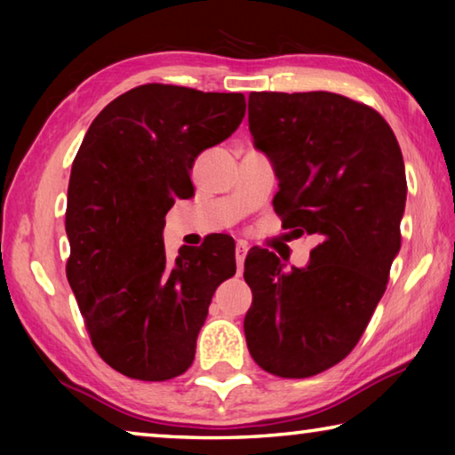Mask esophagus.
Wrapping results in <instances>:
<instances>
[{
	"mask_svg": "<svg viewBox=\"0 0 455 455\" xmlns=\"http://www.w3.org/2000/svg\"><path fill=\"white\" fill-rule=\"evenodd\" d=\"M246 252H249V246H246L244 243H238V244L235 246V259H236V268H238V273H243Z\"/></svg>",
	"mask_w": 455,
	"mask_h": 455,
	"instance_id": "1",
	"label": "esophagus"
}]
</instances>
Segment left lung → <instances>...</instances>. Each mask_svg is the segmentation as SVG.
Here are the masks:
<instances>
[{
	"label": "left lung",
	"instance_id": "8db88e82",
	"mask_svg": "<svg viewBox=\"0 0 455 455\" xmlns=\"http://www.w3.org/2000/svg\"><path fill=\"white\" fill-rule=\"evenodd\" d=\"M249 130L279 179L275 212L319 244L305 268L259 249L244 260V337L265 371L303 379L363 335L402 246L405 166L379 112L333 92H252Z\"/></svg>",
	"mask_w": 455,
	"mask_h": 455
}]
</instances>
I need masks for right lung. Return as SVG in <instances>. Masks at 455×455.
<instances>
[{"label":"right lung","instance_id":"obj_1","mask_svg":"<svg viewBox=\"0 0 455 455\" xmlns=\"http://www.w3.org/2000/svg\"><path fill=\"white\" fill-rule=\"evenodd\" d=\"M243 94L144 84L112 100L88 128L68 184V283L92 345L118 373L166 381L195 361L214 291L236 271L235 243L214 236L166 257L176 198L195 195L203 150L235 132Z\"/></svg>","mask_w":455,"mask_h":455}]
</instances>
